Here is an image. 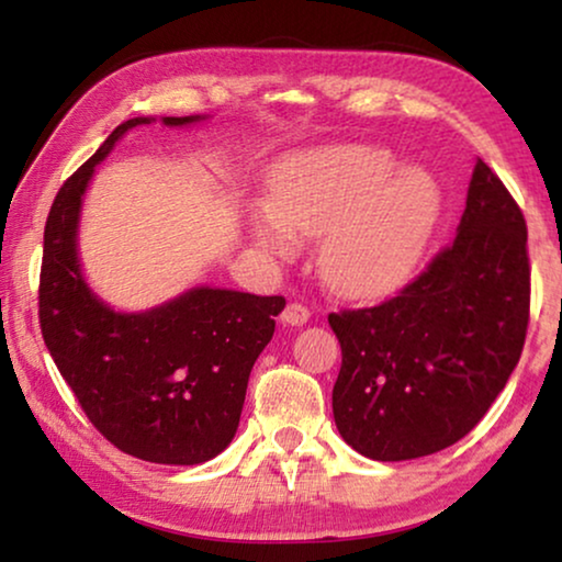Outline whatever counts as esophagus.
I'll list each match as a JSON object with an SVG mask.
<instances>
[{
	"label": "esophagus",
	"instance_id": "obj_1",
	"mask_svg": "<svg viewBox=\"0 0 562 562\" xmlns=\"http://www.w3.org/2000/svg\"><path fill=\"white\" fill-rule=\"evenodd\" d=\"M306 319H310V310H306V306H304V304H299V302L289 304L286 310L281 312V322H283V325L302 327V325H306Z\"/></svg>",
	"mask_w": 562,
	"mask_h": 562
}]
</instances>
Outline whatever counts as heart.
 <instances>
[{"label":"heart","instance_id":"obj_1","mask_svg":"<svg viewBox=\"0 0 562 562\" xmlns=\"http://www.w3.org/2000/svg\"><path fill=\"white\" fill-rule=\"evenodd\" d=\"M440 202V183L427 168H396L389 150L371 145H333L283 160L271 179L273 210L252 217V235L281 260L296 256V233L322 235L327 286L379 299L409 279Z\"/></svg>","mask_w":562,"mask_h":562}]
</instances>
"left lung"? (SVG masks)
<instances>
[{
    "instance_id": "left-lung-1",
    "label": "left lung",
    "mask_w": 562,
    "mask_h": 562,
    "mask_svg": "<svg viewBox=\"0 0 562 562\" xmlns=\"http://www.w3.org/2000/svg\"><path fill=\"white\" fill-rule=\"evenodd\" d=\"M342 348L333 414L373 460L450 448L509 381L529 325L527 222L479 158L448 248L394 299L329 314Z\"/></svg>"
}]
</instances>
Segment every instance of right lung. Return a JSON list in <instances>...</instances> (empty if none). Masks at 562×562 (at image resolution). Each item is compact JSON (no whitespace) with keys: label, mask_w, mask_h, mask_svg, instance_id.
Masks as SVG:
<instances>
[{"label":"right lung","mask_w":562,"mask_h":562,"mask_svg":"<svg viewBox=\"0 0 562 562\" xmlns=\"http://www.w3.org/2000/svg\"><path fill=\"white\" fill-rule=\"evenodd\" d=\"M199 120L164 117V125ZM148 122L114 127L58 189L45 222L37 314L60 375L114 448L148 463L196 465L233 442L252 363L286 299L199 286L156 310L122 314L89 289L76 252L81 196L114 143Z\"/></svg>","instance_id":"add662e5"}]
</instances>
